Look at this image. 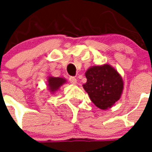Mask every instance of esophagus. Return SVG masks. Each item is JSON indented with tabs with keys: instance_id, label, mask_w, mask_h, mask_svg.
<instances>
[{
	"instance_id": "esophagus-1",
	"label": "esophagus",
	"mask_w": 152,
	"mask_h": 152,
	"mask_svg": "<svg viewBox=\"0 0 152 152\" xmlns=\"http://www.w3.org/2000/svg\"><path fill=\"white\" fill-rule=\"evenodd\" d=\"M69 81H70V83H72V84H76L77 80H76V79L75 77H72V76H70L69 77Z\"/></svg>"
}]
</instances>
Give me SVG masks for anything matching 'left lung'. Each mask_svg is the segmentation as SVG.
Returning a JSON list of instances; mask_svg holds the SVG:
<instances>
[{
  "label": "left lung",
  "mask_w": 152,
  "mask_h": 152,
  "mask_svg": "<svg viewBox=\"0 0 152 152\" xmlns=\"http://www.w3.org/2000/svg\"><path fill=\"white\" fill-rule=\"evenodd\" d=\"M84 90L95 106L102 110L110 108L119 100L123 91V80L118 72L109 64L93 66L85 73Z\"/></svg>",
  "instance_id": "8db88e82"
}]
</instances>
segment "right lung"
Returning <instances> with one entry per match:
<instances>
[{"label":"right lung","mask_w":152,"mask_h":152,"mask_svg":"<svg viewBox=\"0 0 152 152\" xmlns=\"http://www.w3.org/2000/svg\"><path fill=\"white\" fill-rule=\"evenodd\" d=\"M65 82H66V80L64 78H61V77H51V76L49 77V91H50L51 92H54L55 91H57Z\"/></svg>","instance_id":"obj_1"}]
</instances>
